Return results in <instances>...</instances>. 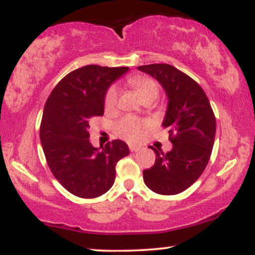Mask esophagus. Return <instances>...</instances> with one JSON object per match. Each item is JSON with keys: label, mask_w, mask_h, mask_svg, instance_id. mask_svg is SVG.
<instances>
[{"label": "esophagus", "mask_w": 255, "mask_h": 255, "mask_svg": "<svg viewBox=\"0 0 255 255\" xmlns=\"http://www.w3.org/2000/svg\"><path fill=\"white\" fill-rule=\"evenodd\" d=\"M129 150H130L131 152H137V151H140V150H141V147H140V146L130 145V146H129Z\"/></svg>", "instance_id": "1"}]
</instances>
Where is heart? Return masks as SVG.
I'll return each instance as SVG.
<instances>
[{
  "label": "heart",
  "mask_w": 255,
  "mask_h": 255,
  "mask_svg": "<svg viewBox=\"0 0 255 255\" xmlns=\"http://www.w3.org/2000/svg\"><path fill=\"white\" fill-rule=\"evenodd\" d=\"M128 83L135 89L136 93L141 99L148 97H158L159 89H158V85L156 81H153L152 79L135 75V77H131L128 79ZM118 95L119 92L116 87H110V89L108 90L104 99L105 109L113 110L114 108L116 107V103H118ZM147 127L148 122L141 121V120H137L135 118H131V116H127V118H124L121 121H119V124L116 125L115 130L116 133H118V135L121 136L122 139L127 140V141L129 142H136L141 139L144 130Z\"/></svg>",
  "instance_id": "b5f03b06"
}]
</instances>
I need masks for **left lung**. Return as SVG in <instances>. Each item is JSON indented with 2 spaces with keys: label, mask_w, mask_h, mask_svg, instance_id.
Masks as SVG:
<instances>
[{
  "label": "left lung",
  "mask_w": 255,
  "mask_h": 255,
  "mask_svg": "<svg viewBox=\"0 0 255 255\" xmlns=\"http://www.w3.org/2000/svg\"><path fill=\"white\" fill-rule=\"evenodd\" d=\"M162 85L168 97L163 126L169 129L172 148L157 151L152 168L142 171L151 191L174 195L186 191L209 163L216 135V119L204 90L191 77L165 63L140 66Z\"/></svg>",
  "instance_id": "left-lung-1"
}]
</instances>
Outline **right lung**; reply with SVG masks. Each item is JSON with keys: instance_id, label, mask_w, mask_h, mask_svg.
Here are the masks:
<instances>
[{"instance_id": "1", "label": "right lung", "mask_w": 255, "mask_h": 255, "mask_svg": "<svg viewBox=\"0 0 255 255\" xmlns=\"http://www.w3.org/2000/svg\"><path fill=\"white\" fill-rule=\"evenodd\" d=\"M128 67L89 64L58 83L46 101L40 124V142L56 180L79 198H97L115 182V166L129 154L128 145L113 140L102 150L90 142V121L103 116L110 85Z\"/></svg>"}]
</instances>
